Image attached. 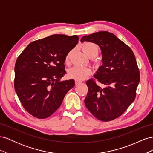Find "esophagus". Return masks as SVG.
Returning a JSON list of instances; mask_svg holds the SVG:
<instances>
[{"label":"esophagus","instance_id":"1","mask_svg":"<svg viewBox=\"0 0 153 153\" xmlns=\"http://www.w3.org/2000/svg\"><path fill=\"white\" fill-rule=\"evenodd\" d=\"M82 81L78 80H75V84H80V83H82Z\"/></svg>","mask_w":153,"mask_h":153}]
</instances>
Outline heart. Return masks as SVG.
<instances>
[{
    "mask_svg": "<svg viewBox=\"0 0 153 153\" xmlns=\"http://www.w3.org/2000/svg\"><path fill=\"white\" fill-rule=\"evenodd\" d=\"M82 51L87 55L89 57L91 55H94L96 57L99 52V48L98 46L92 43H85L82 46ZM71 52H69L65 59L66 63L69 62L70 59ZM92 73L91 69L89 67L81 66H75L68 71V76L78 80H82L86 78Z\"/></svg>",
    "mask_w": 153,
    "mask_h": 153,
    "instance_id": "heart-1",
    "label": "heart"
}]
</instances>
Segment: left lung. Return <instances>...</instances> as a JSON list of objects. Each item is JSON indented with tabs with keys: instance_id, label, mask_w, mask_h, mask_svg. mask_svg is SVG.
<instances>
[{
	"instance_id": "8db88e82",
	"label": "left lung",
	"mask_w": 153,
	"mask_h": 153,
	"mask_svg": "<svg viewBox=\"0 0 153 153\" xmlns=\"http://www.w3.org/2000/svg\"><path fill=\"white\" fill-rule=\"evenodd\" d=\"M98 45L102 53L103 66L86 82L88 92L84 100L89 112L100 121H110L119 117L135 99L140 72L132 50L116 36L100 31L83 36L81 42Z\"/></svg>"
}]
</instances>
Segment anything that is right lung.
<instances>
[{"label":"right lung","instance_id":"right-lung-1","mask_svg":"<svg viewBox=\"0 0 153 153\" xmlns=\"http://www.w3.org/2000/svg\"><path fill=\"white\" fill-rule=\"evenodd\" d=\"M79 38L53 34L30 43L15 66V89L25 110L38 119L53 114L61 105L75 80L60 81L65 75V59Z\"/></svg>","mask_w":153,"mask_h":153}]
</instances>
